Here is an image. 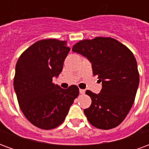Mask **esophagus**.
I'll return each instance as SVG.
<instances>
[{
  "instance_id": "1",
  "label": "esophagus",
  "mask_w": 149,
  "mask_h": 149,
  "mask_svg": "<svg viewBox=\"0 0 149 149\" xmlns=\"http://www.w3.org/2000/svg\"><path fill=\"white\" fill-rule=\"evenodd\" d=\"M84 93H85V90H84V89H80V93L84 94Z\"/></svg>"
}]
</instances>
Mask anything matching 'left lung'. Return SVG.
<instances>
[{
  "label": "left lung",
  "instance_id": "obj_1",
  "mask_svg": "<svg viewBox=\"0 0 149 149\" xmlns=\"http://www.w3.org/2000/svg\"><path fill=\"white\" fill-rule=\"evenodd\" d=\"M72 52L89 60L93 75L102 82L99 94L85 92L92 99L91 106L84 110L88 120L100 129L116 128L131 109L139 85L133 53L116 39L102 37L79 41L73 45Z\"/></svg>",
  "mask_w": 149,
  "mask_h": 149
}]
</instances>
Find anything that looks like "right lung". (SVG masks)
<instances>
[{"instance_id":"1","label":"right lung","mask_w":149,"mask_h":149,"mask_svg":"<svg viewBox=\"0 0 149 149\" xmlns=\"http://www.w3.org/2000/svg\"><path fill=\"white\" fill-rule=\"evenodd\" d=\"M70 48L67 41L38 40L20 56L13 86L20 109L31 124L41 129L61 125L79 95L77 85L64 89L52 83L61 72Z\"/></svg>"}]
</instances>
